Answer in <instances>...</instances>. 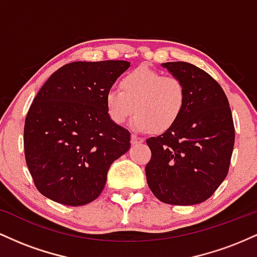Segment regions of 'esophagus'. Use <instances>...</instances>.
I'll return each instance as SVG.
<instances>
[{
    "label": "esophagus",
    "mask_w": 257,
    "mask_h": 257,
    "mask_svg": "<svg viewBox=\"0 0 257 257\" xmlns=\"http://www.w3.org/2000/svg\"><path fill=\"white\" fill-rule=\"evenodd\" d=\"M144 143V139L141 137H138L137 134H132V144L133 145H138V144Z\"/></svg>",
    "instance_id": "esophagus-1"
}]
</instances>
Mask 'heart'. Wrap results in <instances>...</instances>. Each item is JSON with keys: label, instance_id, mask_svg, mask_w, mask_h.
<instances>
[{"label": "heart", "instance_id": "obj_1", "mask_svg": "<svg viewBox=\"0 0 257 257\" xmlns=\"http://www.w3.org/2000/svg\"><path fill=\"white\" fill-rule=\"evenodd\" d=\"M119 89H110L105 95L106 111L116 124H124L135 111L134 128L166 132L184 112L186 88L176 76L140 66L120 79Z\"/></svg>", "mask_w": 257, "mask_h": 257}]
</instances>
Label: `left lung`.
I'll list each match as a JSON object with an SVG mask.
<instances>
[{
  "instance_id": "left-lung-1",
  "label": "left lung",
  "mask_w": 257,
  "mask_h": 257,
  "mask_svg": "<svg viewBox=\"0 0 257 257\" xmlns=\"http://www.w3.org/2000/svg\"><path fill=\"white\" fill-rule=\"evenodd\" d=\"M162 65L182 81L186 104L172 128L146 140L151 150L147 185L167 204H198L213 196L228 173L234 146L231 107L204 70L185 61Z\"/></svg>"
}]
</instances>
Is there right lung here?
<instances>
[{"mask_svg":"<svg viewBox=\"0 0 257 257\" xmlns=\"http://www.w3.org/2000/svg\"><path fill=\"white\" fill-rule=\"evenodd\" d=\"M131 64L75 61L57 70L29 108L24 152L38 192L64 205L88 204L108 168L131 147V133L108 117L105 95Z\"/></svg>","mask_w":257,"mask_h":257,"instance_id":"right-lung-1","label":"right lung"}]
</instances>
